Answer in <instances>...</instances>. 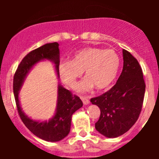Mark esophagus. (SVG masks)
Returning <instances> with one entry per match:
<instances>
[{
	"label": "esophagus",
	"mask_w": 159,
	"mask_h": 159,
	"mask_svg": "<svg viewBox=\"0 0 159 159\" xmlns=\"http://www.w3.org/2000/svg\"><path fill=\"white\" fill-rule=\"evenodd\" d=\"M81 98L83 102L84 105H88L90 104V100H89V98L87 97V96H81Z\"/></svg>",
	"instance_id": "obj_1"
}]
</instances>
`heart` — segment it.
I'll return each instance as SVG.
<instances>
[{
    "label": "heart",
    "instance_id": "b5f03b06",
    "mask_svg": "<svg viewBox=\"0 0 159 159\" xmlns=\"http://www.w3.org/2000/svg\"><path fill=\"white\" fill-rule=\"evenodd\" d=\"M120 66V57L112 49L87 47L76 52L69 62H61L58 66L61 81L74 88L82 72L85 79L78 90L90 91L95 87L98 90L110 87L117 76Z\"/></svg>",
    "mask_w": 159,
    "mask_h": 159
}]
</instances>
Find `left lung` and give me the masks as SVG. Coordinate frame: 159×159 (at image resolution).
I'll return each mask as SVG.
<instances>
[{"mask_svg": "<svg viewBox=\"0 0 159 159\" xmlns=\"http://www.w3.org/2000/svg\"><path fill=\"white\" fill-rule=\"evenodd\" d=\"M123 56V71L116 84L107 92L90 99L101 111L95 128L108 138L122 135L136 123L145 93L146 85L139 63L125 49Z\"/></svg>", "mask_w": 159, "mask_h": 159, "instance_id": "left-lung-1", "label": "left lung"}]
</instances>
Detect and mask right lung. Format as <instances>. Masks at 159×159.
Returning <instances> with one entry per match:
<instances>
[{"label": "right lung", "mask_w": 159, "mask_h": 159, "mask_svg": "<svg viewBox=\"0 0 159 159\" xmlns=\"http://www.w3.org/2000/svg\"><path fill=\"white\" fill-rule=\"evenodd\" d=\"M45 61H51L54 64L57 76L59 78V44L57 43H47L32 51L23 58L14 75L13 93L18 112L25 126L40 139L57 142L68 135L70 132L72 114L83 106V102L78 96H72L68 90L58 83L55 112L51 119L48 121L36 120L25 114L20 104L19 91L31 69L38 63Z\"/></svg>", "instance_id": "add662e5"}]
</instances>
